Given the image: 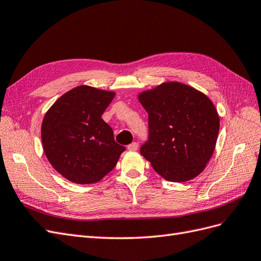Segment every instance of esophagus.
<instances>
[{
    "instance_id": "obj_1",
    "label": "esophagus",
    "mask_w": 261,
    "mask_h": 261,
    "mask_svg": "<svg viewBox=\"0 0 261 261\" xmlns=\"http://www.w3.org/2000/svg\"><path fill=\"white\" fill-rule=\"evenodd\" d=\"M127 149L130 150V151H136V150L138 149V144L137 143H132L130 145L127 146Z\"/></svg>"
}]
</instances>
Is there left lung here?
<instances>
[{"instance_id": "obj_1", "label": "left lung", "mask_w": 261, "mask_h": 261, "mask_svg": "<svg viewBox=\"0 0 261 261\" xmlns=\"http://www.w3.org/2000/svg\"><path fill=\"white\" fill-rule=\"evenodd\" d=\"M148 112V140L140 153L170 181L199 175L215 151L220 120L211 100L181 83L169 82L141 92Z\"/></svg>"}]
</instances>
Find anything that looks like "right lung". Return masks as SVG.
I'll return each instance as SVG.
<instances>
[{
    "label": "right lung",
    "instance_id": "obj_1",
    "mask_svg": "<svg viewBox=\"0 0 261 261\" xmlns=\"http://www.w3.org/2000/svg\"><path fill=\"white\" fill-rule=\"evenodd\" d=\"M114 96L112 91L80 86L60 97L44 115V153L52 167L73 183L102 179L125 150L101 117Z\"/></svg>",
    "mask_w": 261,
    "mask_h": 261
}]
</instances>
